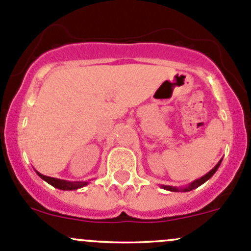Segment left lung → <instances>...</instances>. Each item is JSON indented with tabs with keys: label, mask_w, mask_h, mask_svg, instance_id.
<instances>
[{
	"label": "left lung",
	"mask_w": 251,
	"mask_h": 251,
	"mask_svg": "<svg viewBox=\"0 0 251 251\" xmlns=\"http://www.w3.org/2000/svg\"><path fill=\"white\" fill-rule=\"evenodd\" d=\"M221 161L222 160H220L219 163L216 164V166H215L212 170H210L206 175H204V176L201 177V178L196 179V181H193L192 183H189L187 187H183V188H177V187H171V186H161V187H163L164 189H166V191H171V192H189V191H192V189L197 188V187L201 186V184L205 183V182H206L207 179L212 176V175L216 173L217 169H219V166H220V164H221Z\"/></svg>",
	"instance_id": "obj_1"
}]
</instances>
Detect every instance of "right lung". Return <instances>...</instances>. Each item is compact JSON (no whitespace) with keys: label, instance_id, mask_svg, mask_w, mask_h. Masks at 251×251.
Instances as JSON below:
<instances>
[{"label":"right lung","instance_id":"1","mask_svg":"<svg viewBox=\"0 0 251 251\" xmlns=\"http://www.w3.org/2000/svg\"><path fill=\"white\" fill-rule=\"evenodd\" d=\"M40 177H41L44 181H46L47 183H50V186L55 187L58 189H62V191H74V189H78L81 187L86 186L88 182H70V181H65V179H59V178H54V177H50V176H45V175L37 173Z\"/></svg>","mask_w":251,"mask_h":251}]
</instances>
